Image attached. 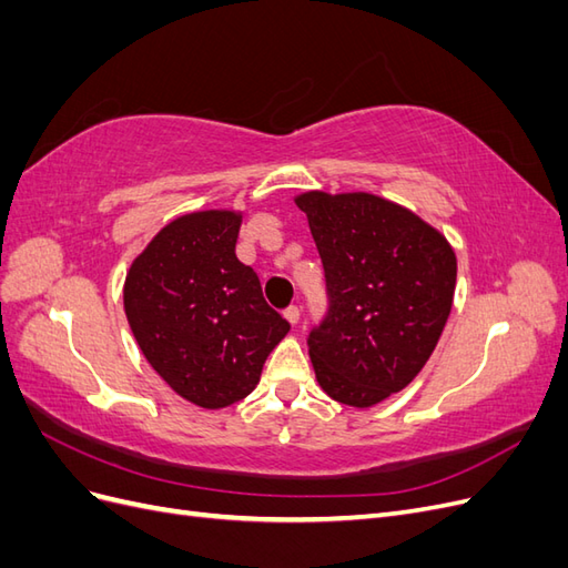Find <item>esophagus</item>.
<instances>
[{"instance_id": "esophagus-1", "label": "esophagus", "mask_w": 568, "mask_h": 568, "mask_svg": "<svg viewBox=\"0 0 568 568\" xmlns=\"http://www.w3.org/2000/svg\"><path fill=\"white\" fill-rule=\"evenodd\" d=\"M284 317H286V322H288V324H294V326H296V324L301 322V311H298L296 305H288L286 311H284Z\"/></svg>"}]
</instances>
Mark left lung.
Returning <instances> with one entry per match:
<instances>
[{
  "instance_id": "obj_1",
  "label": "left lung",
  "mask_w": 568,
  "mask_h": 568,
  "mask_svg": "<svg viewBox=\"0 0 568 568\" xmlns=\"http://www.w3.org/2000/svg\"><path fill=\"white\" fill-rule=\"evenodd\" d=\"M296 205L329 296V313L307 336L315 376L329 398L372 407L432 357L453 307L455 251L419 215L382 196L305 192Z\"/></svg>"
}]
</instances>
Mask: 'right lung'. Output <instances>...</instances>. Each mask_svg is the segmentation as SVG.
<instances>
[{
	"label": "right lung",
	"instance_id": "1",
	"mask_svg": "<svg viewBox=\"0 0 568 568\" xmlns=\"http://www.w3.org/2000/svg\"><path fill=\"white\" fill-rule=\"evenodd\" d=\"M242 213L199 211L165 225L134 257L123 301L149 365L184 400L234 405L255 388L288 322L234 253Z\"/></svg>",
	"mask_w": 568,
	"mask_h": 568
}]
</instances>
